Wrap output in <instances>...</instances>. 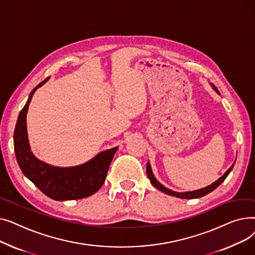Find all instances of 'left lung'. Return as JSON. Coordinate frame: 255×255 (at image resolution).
Segmentation results:
<instances>
[{
  "mask_svg": "<svg viewBox=\"0 0 255 255\" xmlns=\"http://www.w3.org/2000/svg\"><path fill=\"white\" fill-rule=\"evenodd\" d=\"M212 87H213V89L215 90L218 94H220L219 91L217 90V88H216L215 86L212 85ZM234 165H235V163H234L229 169H227V170L225 171L224 175H223L221 178H219L216 182H214L213 184H211V185L205 187V188L198 189V190H194V191H187V192H176V191H172V190L166 188V187H164L162 184H160V183L156 180V178L154 177L152 168H151V165H150L149 162L146 163V175H148V178L150 179L152 185L155 187V188H157L158 190L162 191V192H164V193H166V194H168V195H171V196H176V197H180V198L192 199V198H199V197H202V196H205V195H207L208 193L212 192L213 190H215V189L217 188V187L226 179V177L229 176V173H230V172L233 170V168H234Z\"/></svg>",
  "mask_w": 255,
  "mask_h": 255,
  "instance_id": "8db88e82",
  "label": "left lung"
}]
</instances>
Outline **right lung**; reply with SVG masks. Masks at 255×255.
<instances>
[{
	"label": "right lung",
	"mask_w": 255,
	"mask_h": 255,
	"mask_svg": "<svg viewBox=\"0 0 255 255\" xmlns=\"http://www.w3.org/2000/svg\"><path fill=\"white\" fill-rule=\"evenodd\" d=\"M47 80L48 77L30 93L28 101L19 113L13 135L17 163L23 175L46 196L55 200L85 198L101 188L118 146L103 151L90 161L73 167L51 166L38 160L30 149L26 132V113L35 91Z\"/></svg>",
	"instance_id": "add662e5"
}]
</instances>
